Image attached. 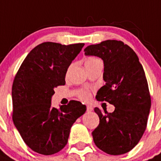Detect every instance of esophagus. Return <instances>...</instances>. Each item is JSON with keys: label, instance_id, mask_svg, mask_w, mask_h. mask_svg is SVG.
Segmentation results:
<instances>
[{"label": "esophagus", "instance_id": "1", "mask_svg": "<svg viewBox=\"0 0 161 161\" xmlns=\"http://www.w3.org/2000/svg\"><path fill=\"white\" fill-rule=\"evenodd\" d=\"M93 110V108L92 107L91 105H87L86 106V111L87 112H92Z\"/></svg>", "mask_w": 161, "mask_h": 161}]
</instances>
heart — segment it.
<instances>
[{
    "label": "heart",
    "instance_id": "obj_1",
    "mask_svg": "<svg viewBox=\"0 0 161 161\" xmlns=\"http://www.w3.org/2000/svg\"><path fill=\"white\" fill-rule=\"evenodd\" d=\"M98 63H101L100 59H98L96 57H88L86 58V61H85V66H89V65H96ZM79 97L82 98V100H87L89 97H90V94L87 91H82V92L79 93Z\"/></svg>",
    "mask_w": 161,
    "mask_h": 161
}]
</instances>
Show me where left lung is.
Returning a JSON list of instances; mask_svg holds the SVG:
<instances>
[{
    "label": "left lung",
    "instance_id": "1",
    "mask_svg": "<svg viewBox=\"0 0 161 161\" xmlns=\"http://www.w3.org/2000/svg\"><path fill=\"white\" fill-rule=\"evenodd\" d=\"M86 56L104 61L105 85L97 100L115 107L113 113L95 108L100 124L92 132L95 144L109 155L125 154L135 147L147 127L151 96L144 69L134 50L122 41L108 40L84 49Z\"/></svg>",
    "mask_w": 161,
    "mask_h": 161
}]
</instances>
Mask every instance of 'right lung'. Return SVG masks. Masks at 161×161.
<instances>
[{
	"instance_id": "right-lung-1",
	"label": "right lung",
	"mask_w": 161,
	"mask_h": 161,
	"mask_svg": "<svg viewBox=\"0 0 161 161\" xmlns=\"http://www.w3.org/2000/svg\"><path fill=\"white\" fill-rule=\"evenodd\" d=\"M83 46L42 43L29 53L15 76L13 121L25 143L37 153L48 156L60 152L68 142L73 124L86 112V105L76 100L60 109L51 104L54 89L65 84L67 69Z\"/></svg>"
}]
</instances>
